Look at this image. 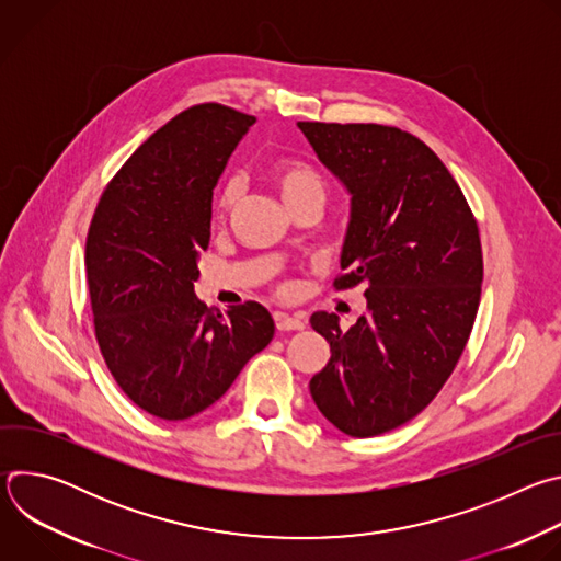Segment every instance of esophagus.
Segmentation results:
<instances>
[{
    "label": "esophagus",
    "instance_id": "obj_1",
    "mask_svg": "<svg viewBox=\"0 0 561 561\" xmlns=\"http://www.w3.org/2000/svg\"><path fill=\"white\" fill-rule=\"evenodd\" d=\"M275 327H277V331H304L306 319L301 314L275 312Z\"/></svg>",
    "mask_w": 561,
    "mask_h": 561
}]
</instances>
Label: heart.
<instances>
[{
  "mask_svg": "<svg viewBox=\"0 0 561 561\" xmlns=\"http://www.w3.org/2000/svg\"><path fill=\"white\" fill-rule=\"evenodd\" d=\"M271 182L288 208L312 197L324 199L327 195V184L322 175L304 162H277L271 169ZM237 197H239L237 182L232 180L226 182L217 195V213L226 215L234 206Z\"/></svg>",
  "mask_w": 561,
  "mask_h": 561,
  "instance_id": "b5f03b06",
  "label": "heart"
}]
</instances>
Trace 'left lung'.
Here are the masks:
<instances>
[{
	"instance_id": "1",
	"label": "left lung",
	"mask_w": 561,
	"mask_h": 561,
	"mask_svg": "<svg viewBox=\"0 0 561 561\" xmlns=\"http://www.w3.org/2000/svg\"><path fill=\"white\" fill-rule=\"evenodd\" d=\"M297 126L351 195L346 273L335 288L364 284L368 304L348 331L335 312H312L331 359L310 394L342 433L375 437L420 415L463 353L484 279L479 228L442 159L415 135L381 124Z\"/></svg>"
}]
</instances>
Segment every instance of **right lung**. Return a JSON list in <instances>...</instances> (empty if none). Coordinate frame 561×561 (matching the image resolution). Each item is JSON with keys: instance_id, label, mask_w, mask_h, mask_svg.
I'll list each match as a JSON object with an SVG mask.
<instances>
[{"instance_id": "1", "label": "right lung", "mask_w": 561, "mask_h": 561, "mask_svg": "<svg viewBox=\"0 0 561 561\" xmlns=\"http://www.w3.org/2000/svg\"><path fill=\"white\" fill-rule=\"evenodd\" d=\"M255 117L199 104L152 133L106 186L87 237L95 337L119 388L152 417L188 420L275 335L271 312L195 295L213 188Z\"/></svg>"}]
</instances>
